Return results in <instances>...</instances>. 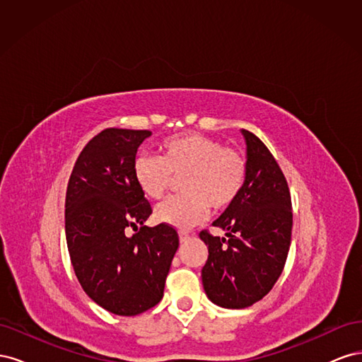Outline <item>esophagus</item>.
Masks as SVG:
<instances>
[{"instance_id": "obj_1", "label": "esophagus", "mask_w": 362, "mask_h": 362, "mask_svg": "<svg viewBox=\"0 0 362 362\" xmlns=\"http://www.w3.org/2000/svg\"><path fill=\"white\" fill-rule=\"evenodd\" d=\"M178 235H180V242L182 243V242H185V240H189L190 238V234L187 233V231H180L178 233Z\"/></svg>"}]
</instances>
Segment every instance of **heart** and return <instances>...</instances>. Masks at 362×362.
Instances as JSON below:
<instances>
[{"label":"heart","instance_id":"1","mask_svg":"<svg viewBox=\"0 0 362 362\" xmlns=\"http://www.w3.org/2000/svg\"><path fill=\"white\" fill-rule=\"evenodd\" d=\"M134 181L149 199H161L181 178L184 193L157 205L156 218L172 226L187 228L202 222L213 211H223L242 193L247 163L242 152L222 146L199 133H182L164 139L158 156L141 154L133 164Z\"/></svg>","mask_w":362,"mask_h":362}]
</instances>
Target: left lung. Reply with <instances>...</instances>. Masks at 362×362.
<instances>
[{
    "instance_id": "8db88e82",
    "label": "left lung",
    "mask_w": 362,
    "mask_h": 362,
    "mask_svg": "<svg viewBox=\"0 0 362 362\" xmlns=\"http://www.w3.org/2000/svg\"><path fill=\"white\" fill-rule=\"evenodd\" d=\"M247 178L237 201L213 222L226 231L199 233L208 246L202 267L204 290L223 308H247L273 288L286 266L291 243L293 210L286 177L262 141L243 129Z\"/></svg>"
}]
</instances>
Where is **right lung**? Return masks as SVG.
<instances>
[{"instance_id":"add662e5","label":"right lung","mask_w":362,"mask_h":362,"mask_svg":"<svg viewBox=\"0 0 362 362\" xmlns=\"http://www.w3.org/2000/svg\"><path fill=\"white\" fill-rule=\"evenodd\" d=\"M149 136L148 129H103L76 158L64 201L75 275L93 302L116 315H137L161 300L180 246L172 225H144L152 206L133 164ZM129 227L136 231L131 238Z\"/></svg>"}]
</instances>
